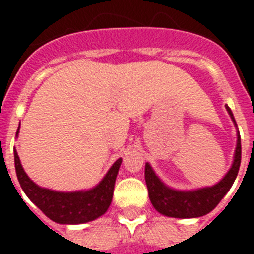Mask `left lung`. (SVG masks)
<instances>
[{"instance_id":"8db88e82","label":"left lung","mask_w":254,"mask_h":254,"mask_svg":"<svg viewBox=\"0 0 254 254\" xmlns=\"http://www.w3.org/2000/svg\"><path fill=\"white\" fill-rule=\"evenodd\" d=\"M227 111L231 115L232 120L235 117L232 111L227 107ZM236 124V121H235ZM241 162V139L240 134L237 135V146L235 153V161L228 171V174L221 179L217 185L207 189L196 190V191H175L163 185L151 170L150 165L146 163L145 166V179H146L147 191L150 197L151 204L154 208L170 217H199L207 215L216 207L224 195L232 187L233 182L236 179Z\"/></svg>"}]
</instances>
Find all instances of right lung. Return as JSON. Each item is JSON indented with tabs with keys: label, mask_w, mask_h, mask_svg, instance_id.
Returning <instances> with one entry per match:
<instances>
[{
	"label": "right lung",
	"mask_w": 254,
	"mask_h": 254,
	"mask_svg": "<svg viewBox=\"0 0 254 254\" xmlns=\"http://www.w3.org/2000/svg\"><path fill=\"white\" fill-rule=\"evenodd\" d=\"M121 162L123 159H117L101 183L95 189L81 192H55L51 190L41 189L30 181L22 169L17 151H14L15 171L22 190L46 216L59 224H81L95 220L105 213L111 205L116 177Z\"/></svg>",
	"instance_id": "add662e5"
}]
</instances>
